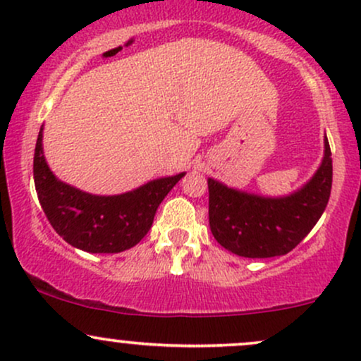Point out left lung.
Returning a JSON list of instances; mask_svg holds the SVG:
<instances>
[{
  "instance_id": "obj_1",
  "label": "left lung",
  "mask_w": 361,
  "mask_h": 361,
  "mask_svg": "<svg viewBox=\"0 0 361 361\" xmlns=\"http://www.w3.org/2000/svg\"><path fill=\"white\" fill-rule=\"evenodd\" d=\"M333 185V159H324L304 188L290 197L267 198L227 188L209 178V224L221 246L244 258H273L293 250L324 212Z\"/></svg>"
}]
</instances>
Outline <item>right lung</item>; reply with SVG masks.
I'll use <instances>...</instances> for the list:
<instances>
[{"label":"right lung","mask_w":361,"mask_h":361,"mask_svg":"<svg viewBox=\"0 0 361 361\" xmlns=\"http://www.w3.org/2000/svg\"><path fill=\"white\" fill-rule=\"evenodd\" d=\"M183 175L159 178L123 195L98 197L52 175L42 152V128L35 144L34 180L45 217L66 243L88 252H120L135 246L151 229L163 198Z\"/></svg>","instance_id":"right-lung-1"}]
</instances>
